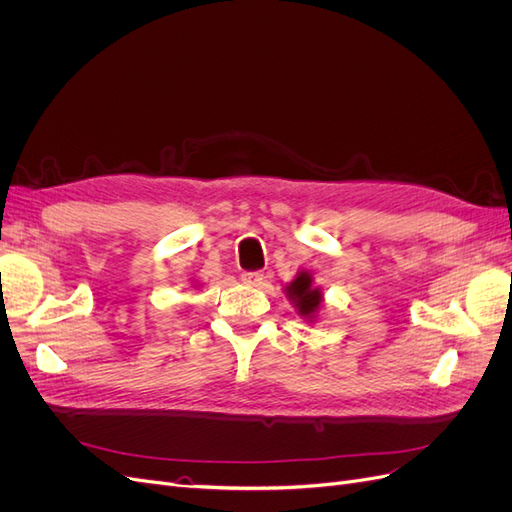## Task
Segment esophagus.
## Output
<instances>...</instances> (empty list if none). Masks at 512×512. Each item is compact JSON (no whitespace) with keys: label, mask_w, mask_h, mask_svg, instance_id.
<instances>
[{"label":"esophagus","mask_w":512,"mask_h":512,"mask_svg":"<svg viewBox=\"0 0 512 512\" xmlns=\"http://www.w3.org/2000/svg\"><path fill=\"white\" fill-rule=\"evenodd\" d=\"M241 280H243V284H247V286H260L262 280H265V275H262L260 271H245V273L241 275Z\"/></svg>","instance_id":"obj_1"}]
</instances>
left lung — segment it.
Returning <instances> with one entry per match:
<instances>
[{
    "label": "left lung",
    "instance_id": "1",
    "mask_svg": "<svg viewBox=\"0 0 512 512\" xmlns=\"http://www.w3.org/2000/svg\"><path fill=\"white\" fill-rule=\"evenodd\" d=\"M286 297L297 307V314L307 322H314L322 307V290L314 286V277L309 271H299L290 284H286Z\"/></svg>",
    "mask_w": 512,
    "mask_h": 512
}]
</instances>
